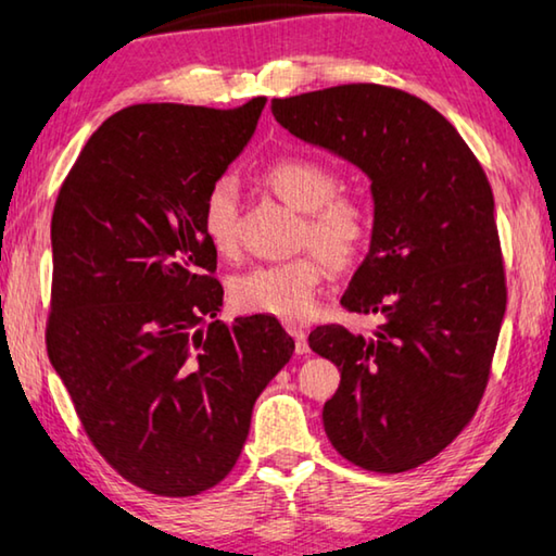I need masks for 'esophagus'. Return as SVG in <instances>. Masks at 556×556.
I'll return each mask as SVG.
<instances>
[{
	"label": "esophagus",
	"mask_w": 556,
	"mask_h": 556,
	"mask_svg": "<svg viewBox=\"0 0 556 556\" xmlns=\"http://www.w3.org/2000/svg\"><path fill=\"white\" fill-rule=\"evenodd\" d=\"M286 331L293 336V341H295V353L298 356H305V353H308L311 349H308V338H305V331L298 324H286Z\"/></svg>",
	"instance_id": "obj_1"
}]
</instances>
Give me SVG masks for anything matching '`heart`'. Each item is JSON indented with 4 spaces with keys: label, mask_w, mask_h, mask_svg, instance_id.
<instances>
[{
    "label": "heart",
    "mask_w": 556,
    "mask_h": 556,
    "mask_svg": "<svg viewBox=\"0 0 556 556\" xmlns=\"http://www.w3.org/2000/svg\"><path fill=\"white\" fill-rule=\"evenodd\" d=\"M263 185L303 215L301 245L320 250L295 255L291 261L255 265L230 283V301L245 313H268L278 318H303L313 311L316 293L328 265L351 268L366 251L371 236V211L364 200L341 195L331 167L308 157H286L263 170ZM240 200L236 182L223 178L203 200V232L215 251L232 255L238 248Z\"/></svg>",
    "instance_id": "b5f03b06"
}]
</instances>
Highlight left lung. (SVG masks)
Here are the masks:
<instances>
[{"label": "left lung", "instance_id": "obj_1", "mask_svg": "<svg viewBox=\"0 0 556 556\" xmlns=\"http://www.w3.org/2000/svg\"><path fill=\"white\" fill-rule=\"evenodd\" d=\"M270 110L371 180V245L341 305L381 326L308 336L341 371L328 439L361 469H416L462 433L489 381L506 311L492 185L456 127L404 90L341 85Z\"/></svg>", "mask_w": 556, "mask_h": 556}]
</instances>
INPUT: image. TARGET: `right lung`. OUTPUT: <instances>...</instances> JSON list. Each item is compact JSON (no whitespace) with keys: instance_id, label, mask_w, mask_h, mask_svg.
<instances>
[{"instance_id":"right-lung-1","label":"right lung","mask_w":556,"mask_h":556,"mask_svg":"<svg viewBox=\"0 0 556 556\" xmlns=\"http://www.w3.org/2000/svg\"><path fill=\"white\" fill-rule=\"evenodd\" d=\"M263 108L119 110L54 203L47 353L94 448L144 492L195 496L228 477L293 356L278 318L215 320L218 251L200 223Z\"/></svg>"}]
</instances>
